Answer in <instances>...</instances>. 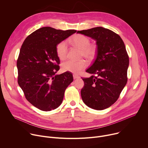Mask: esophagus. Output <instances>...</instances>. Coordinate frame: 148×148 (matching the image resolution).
Instances as JSON below:
<instances>
[{
  "instance_id": "esophagus-1",
  "label": "esophagus",
  "mask_w": 148,
  "mask_h": 148,
  "mask_svg": "<svg viewBox=\"0 0 148 148\" xmlns=\"http://www.w3.org/2000/svg\"><path fill=\"white\" fill-rule=\"evenodd\" d=\"M73 78L74 79H77V78H79L80 77L77 74H73Z\"/></svg>"
}]
</instances>
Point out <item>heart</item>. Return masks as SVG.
Returning a JSON list of instances; mask_svg holds the SVG:
<instances>
[{
  "instance_id": "heart-1",
  "label": "heart",
  "mask_w": 148,
  "mask_h": 148,
  "mask_svg": "<svg viewBox=\"0 0 148 148\" xmlns=\"http://www.w3.org/2000/svg\"><path fill=\"white\" fill-rule=\"evenodd\" d=\"M70 43L74 47L81 50V56L90 60L92 59L96 54V47L90 45V40L86 36L81 34H77L70 40ZM67 45L66 42L62 41L56 46V53L58 57L60 60H64L67 55ZM87 66L85 60L73 61L67 60L61 64L62 70L64 71L71 72L73 73H78Z\"/></svg>"
}]
</instances>
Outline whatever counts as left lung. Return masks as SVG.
<instances>
[{
	"instance_id": "1",
	"label": "left lung",
	"mask_w": 148,
	"mask_h": 148,
	"mask_svg": "<svg viewBox=\"0 0 148 148\" xmlns=\"http://www.w3.org/2000/svg\"><path fill=\"white\" fill-rule=\"evenodd\" d=\"M96 41V58L86 70L92 74L82 78L81 95L91 108L102 110L111 107L119 97L127 82L129 57L121 37L102 27L78 31Z\"/></svg>"
}]
</instances>
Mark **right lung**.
Masks as SVG:
<instances>
[{"instance_id": "1", "label": "right lung", "mask_w": 148, "mask_h": 148, "mask_svg": "<svg viewBox=\"0 0 148 148\" xmlns=\"http://www.w3.org/2000/svg\"><path fill=\"white\" fill-rule=\"evenodd\" d=\"M76 32L41 27L27 36L21 47L17 61L18 84L27 101L41 111L58 108L73 81L70 72L56 74L60 69L56 46Z\"/></svg>"}]
</instances>
